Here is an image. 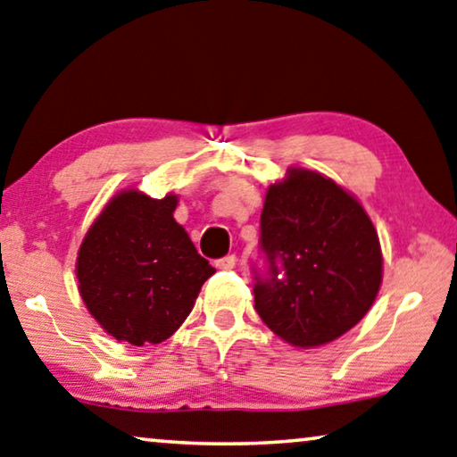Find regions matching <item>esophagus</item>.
I'll list each match as a JSON object with an SVG mask.
<instances>
[{"mask_svg": "<svg viewBox=\"0 0 457 457\" xmlns=\"http://www.w3.org/2000/svg\"><path fill=\"white\" fill-rule=\"evenodd\" d=\"M215 267L221 269V270L234 269V267H236V256H234V254H228V256L220 258V261H215Z\"/></svg>", "mask_w": 457, "mask_h": 457, "instance_id": "1", "label": "esophagus"}]
</instances>
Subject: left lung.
<instances>
[{
  "label": "left lung",
  "instance_id": "8db88e82",
  "mask_svg": "<svg viewBox=\"0 0 457 457\" xmlns=\"http://www.w3.org/2000/svg\"><path fill=\"white\" fill-rule=\"evenodd\" d=\"M267 270L254 272V308L285 343L312 349L351 330L381 285L378 231L332 179L289 168L261 213Z\"/></svg>",
  "mask_w": 457,
  "mask_h": 457
}]
</instances>
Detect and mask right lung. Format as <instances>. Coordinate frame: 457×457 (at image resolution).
Returning a JSON list of instances; mask_svg holds the SVG:
<instances>
[{"label": "right lung", "instance_id": "add662e5", "mask_svg": "<svg viewBox=\"0 0 457 457\" xmlns=\"http://www.w3.org/2000/svg\"><path fill=\"white\" fill-rule=\"evenodd\" d=\"M179 196L129 188L108 201L81 242L79 295L108 335L158 345L180 328L215 269L174 220Z\"/></svg>", "mask_w": 457, "mask_h": 457}]
</instances>
